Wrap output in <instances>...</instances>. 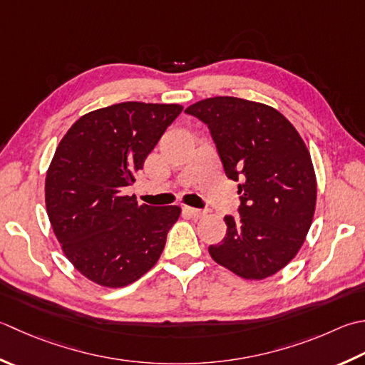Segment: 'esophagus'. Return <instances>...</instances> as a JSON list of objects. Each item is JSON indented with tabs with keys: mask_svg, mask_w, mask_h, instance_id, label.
Listing matches in <instances>:
<instances>
[{
	"mask_svg": "<svg viewBox=\"0 0 365 365\" xmlns=\"http://www.w3.org/2000/svg\"><path fill=\"white\" fill-rule=\"evenodd\" d=\"M183 210L187 212V213H190L191 217H195V218H201V217H204L205 215V212L204 210H201V209H195V207H188V205H185L183 207Z\"/></svg>",
	"mask_w": 365,
	"mask_h": 365,
	"instance_id": "esophagus-1",
	"label": "esophagus"
}]
</instances>
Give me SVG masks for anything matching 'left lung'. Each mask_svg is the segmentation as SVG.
<instances>
[{"label": "left lung", "instance_id": "obj_1", "mask_svg": "<svg viewBox=\"0 0 365 365\" xmlns=\"http://www.w3.org/2000/svg\"><path fill=\"white\" fill-rule=\"evenodd\" d=\"M209 128L227 178L239 185V217L209 253L247 280L274 275L294 258L310 230L317 178L296 128L274 107L234 96L190 106Z\"/></svg>", "mask_w": 365, "mask_h": 365}]
</instances>
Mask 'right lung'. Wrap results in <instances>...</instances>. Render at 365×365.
Masks as SVG:
<instances>
[{
    "label": "right lung",
    "mask_w": 365,
    "mask_h": 365,
    "mask_svg": "<svg viewBox=\"0 0 365 365\" xmlns=\"http://www.w3.org/2000/svg\"><path fill=\"white\" fill-rule=\"evenodd\" d=\"M182 110L113 104L78 118L56 148L46 178L47 215L66 258L91 282L126 287L160 259L180 207L139 205L128 188Z\"/></svg>",
    "instance_id": "right-lung-1"
}]
</instances>
